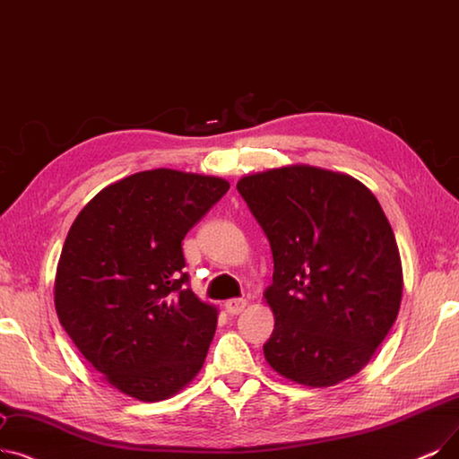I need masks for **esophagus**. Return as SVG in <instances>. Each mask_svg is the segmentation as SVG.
<instances>
[{
    "label": "esophagus",
    "mask_w": 459,
    "mask_h": 459,
    "mask_svg": "<svg viewBox=\"0 0 459 459\" xmlns=\"http://www.w3.org/2000/svg\"><path fill=\"white\" fill-rule=\"evenodd\" d=\"M247 302L244 300V298H230V300L225 302V309L229 315H240L244 309H246Z\"/></svg>",
    "instance_id": "34e87169"
}]
</instances>
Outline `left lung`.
<instances>
[{"label": "left lung", "instance_id": "1", "mask_svg": "<svg viewBox=\"0 0 459 459\" xmlns=\"http://www.w3.org/2000/svg\"><path fill=\"white\" fill-rule=\"evenodd\" d=\"M236 187L273 255L266 362L311 388L356 375L390 332L403 294L400 249L375 195L349 174L311 165L247 174Z\"/></svg>", "mask_w": 459, "mask_h": 459}]
</instances>
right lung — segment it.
Here are the masks:
<instances>
[{
  "instance_id": "add662e5",
  "label": "right lung",
  "mask_w": 459,
  "mask_h": 459,
  "mask_svg": "<svg viewBox=\"0 0 459 459\" xmlns=\"http://www.w3.org/2000/svg\"><path fill=\"white\" fill-rule=\"evenodd\" d=\"M223 178L153 169L99 191L59 255V323L105 381L163 402L201 371L219 309L186 283L182 240L229 191Z\"/></svg>"
}]
</instances>
